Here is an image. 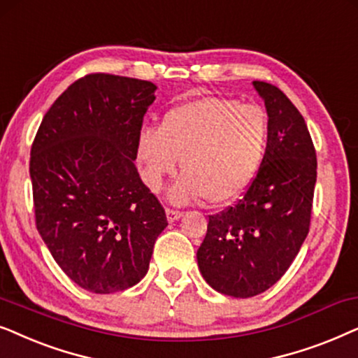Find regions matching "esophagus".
I'll list each match as a JSON object with an SVG mask.
<instances>
[{"label": "esophagus", "mask_w": 358, "mask_h": 358, "mask_svg": "<svg viewBox=\"0 0 358 358\" xmlns=\"http://www.w3.org/2000/svg\"><path fill=\"white\" fill-rule=\"evenodd\" d=\"M165 213H166V221H169V222H175V221H178V219L183 216V213L175 211V209H166Z\"/></svg>", "instance_id": "esophagus-1"}]
</instances>
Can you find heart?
<instances>
[{"label": "heart", "mask_w": 358, "mask_h": 358, "mask_svg": "<svg viewBox=\"0 0 358 358\" xmlns=\"http://www.w3.org/2000/svg\"><path fill=\"white\" fill-rule=\"evenodd\" d=\"M270 141L268 114L259 104L204 96L185 101L164 114L157 129L137 137V160L150 192H160L166 176L183 175L169 198L188 204L206 198L222 206L247 192L264 164Z\"/></svg>", "instance_id": "1"}]
</instances>
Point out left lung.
<instances>
[{"label":"left lung","instance_id":"8db88e82","mask_svg":"<svg viewBox=\"0 0 358 358\" xmlns=\"http://www.w3.org/2000/svg\"><path fill=\"white\" fill-rule=\"evenodd\" d=\"M270 119V141L255 180L236 206L209 216L196 252L203 278L216 292L250 298L278 282L309 231L316 150L308 126L282 90L252 82Z\"/></svg>","mask_w":358,"mask_h":358}]
</instances>
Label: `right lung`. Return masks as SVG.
I'll return each instance as SVG.
<instances>
[{
  "label": "right lung",
  "mask_w": 358,
  "mask_h": 358,
  "mask_svg": "<svg viewBox=\"0 0 358 358\" xmlns=\"http://www.w3.org/2000/svg\"><path fill=\"white\" fill-rule=\"evenodd\" d=\"M154 83L93 73L70 85L31 149L37 231L70 280L108 294L134 287L169 226L134 160Z\"/></svg>",
  "instance_id": "obj_1"
}]
</instances>
